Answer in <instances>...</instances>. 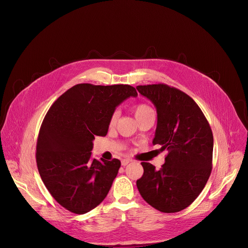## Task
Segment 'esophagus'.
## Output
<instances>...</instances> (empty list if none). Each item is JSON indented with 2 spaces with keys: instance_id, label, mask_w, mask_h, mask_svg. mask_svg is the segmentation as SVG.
<instances>
[{
  "instance_id": "34e87169",
  "label": "esophagus",
  "mask_w": 248,
  "mask_h": 248,
  "mask_svg": "<svg viewBox=\"0 0 248 248\" xmlns=\"http://www.w3.org/2000/svg\"><path fill=\"white\" fill-rule=\"evenodd\" d=\"M130 162V160H128V159H124V160H122V166H126L128 163Z\"/></svg>"
}]
</instances>
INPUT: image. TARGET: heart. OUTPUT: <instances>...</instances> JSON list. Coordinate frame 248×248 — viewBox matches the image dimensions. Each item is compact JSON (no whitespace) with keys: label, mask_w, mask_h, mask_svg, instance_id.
<instances>
[{"label":"heart","mask_w":248,"mask_h":248,"mask_svg":"<svg viewBox=\"0 0 248 248\" xmlns=\"http://www.w3.org/2000/svg\"><path fill=\"white\" fill-rule=\"evenodd\" d=\"M133 112H134V116H135L136 120H138L140 118H143V117H145L147 115H150V114H154L153 109L150 107V106H148L146 104H138V105L134 106ZM118 117H119V112L115 111L113 113V115L111 116V119H110V125L111 126L115 125V124L117 123Z\"/></svg>","instance_id":"obj_1"}]
</instances>
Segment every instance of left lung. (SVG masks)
<instances>
[{
  "mask_svg": "<svg viewBox=\"0 0 248 248\" xmlns=\"http://www.w3.org/2000/svg\"><path fill=\"white\" fill-rule=\"evenodd\" d=\"M143 97L157 111V127L152 141L167 150L160 170L142 162L143 175L136 182L142 198L164 213L188 207L203 190L212 170L213 133L194 102L185 92L166 84L139 85Z\"/></svg>",
  "mask_w": 248,
  "mask_h": 248,
  "instance_id": "obj_1",
  "label": "left lung"
}]
</instances>
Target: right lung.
Masks as SVG:
<instances>
[{"label":"right lung","instance_id":"add662e5","mask_svg":"<svg viewBox=\"0 0 248 248\" xmlns=\"http://www.w3.org/2000/svg\"><path fill=\"white\" fill-rule=\"evenodd\" d=\"M137 92L130 85L81 83L52 105L36 146L41 179L55 200L76 214H85L107 196L121 161L91 158L95 136L108 132L118 106Z\"/></svg>","mask_w":248,"mask_h":248}]
</instances>
